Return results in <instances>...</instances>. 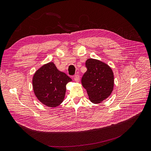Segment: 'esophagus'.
I'll return each mask as SVG.
<instances>
[{
	"label": "esophagus",
	"mask_w": 151,
	"mask_h": 151,
	"mask_svg": "<svg viewBox=\"0 0 151 151\" xmlns=\"http://www.w3.org/2000/svg\"><path fill=\"white\" fill-rule=\"evenodd\" d=\"M74 80L76 82H79L80 80V76L78 75H75L74 76Z\"/></svg>",
	"instance_id": "34e87169"
}]
</instances>
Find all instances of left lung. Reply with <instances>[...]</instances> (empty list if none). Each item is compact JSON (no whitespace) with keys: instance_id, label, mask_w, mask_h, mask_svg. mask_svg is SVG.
I'll return each mask as SVG.
<instances>
[{"instance_id":"obj_1","label":"left lung","mask_w":151,"mask_h":151,"mask_svg":"<svg viewBox=\"0 0 151 151\" xmlns=\"http://www.w3.org/2000/svg\"><path fill=\"white\" fill-rule=\"evenodd\" d=\"M87 71L81 83L87 91L89 99L98 104L108 98L114 88V74L111 67L101 61L89 58L86 61Z\"/></svg>"}]
</instances>
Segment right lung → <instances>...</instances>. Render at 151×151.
I'll use <instances>...</instances> for the list:
<instances>
[{
  "label": "right lung",
  "instance_id": "right-lung-1",
  "mask_svg": "<svg viewBox=\"0 0 151 151\" xmlns=\"http://www.w3.org/2000/svg\"><path fill=\"white\" fill-rule=\"evenodd\" d=\"M71 81L53 62H50L41 66L33 75V91L40 102L48 107L55 108L63 101L66 85Z\"/></svg>",
  "mask_w": 151,
  "mask_h": 151
}]
</instances>
